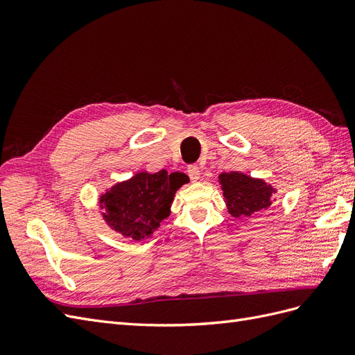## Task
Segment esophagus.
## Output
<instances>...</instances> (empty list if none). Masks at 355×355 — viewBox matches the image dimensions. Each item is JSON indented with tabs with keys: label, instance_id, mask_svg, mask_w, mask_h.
I'll use <instances>...</instances> for the list:
<instances>
[{
	"label": "esophagus",
	"instance_id": "obj_1",
	"mask_svg": "<svg viewBox=\"0 0 355 355\" xmlns=\"http://www.w3.org/2000/svg\"><path fill=\"white\" fill-rule=\"evenodd\" d=\"M188 176L191 178L192 182H197L200 179V168H198V166L191 164L188 167Z\"/></svg>",
	"mask_w": 355,
	"mask_h": 355
}]
</instances>
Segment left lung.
I'll use <instances>...</instances> for the list:
<instances>
[{"mask_svg":"<svg viewBox=\"0 0 355 355\" xmlns=\"http://www.w3.org/2000/svg\"><path fill=\"white\" fill-rule=\"evenodd\" d=\"M225 204L232 218H250L272 207L277 189L265 182L240 171L219 175Z\"/></svg>","mask_w":355,"mask_h":355,"instance_id":"obj_1","label":"left lung"}]
</instances>
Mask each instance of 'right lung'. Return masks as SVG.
<instances>
[{
	"label": "right lung",
	"mask_w": 355,
	"mask_h": 355,
	"mask_svg": "<svg viewBox=\"0 0 355 355\" xmlns=\"http://www.w3.org/2000/svg\"><path fill=\"white\" fill-rule=\"evenodd\" d=\"M187 182L188 176L180 171H137L130 179L116 182L101 194V216L124 239L144 241L170 216L176 191Z\"/></svg>",
	"instance_id": "add662e5"
}]
</instances>
